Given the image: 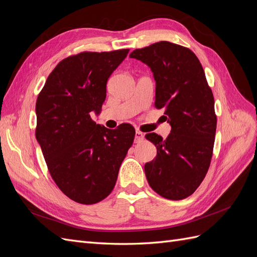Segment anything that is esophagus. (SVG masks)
<instances>
[{
  "label": "esophagus",
  "mask_w": 257,
  "mask_h": 257,
  "mask_svg": "<svg viewBox=\"0 0 257 257\" xmlns=\"http://www.w3.org/2000/svg\"><path fill=\"white\" fill-rule=\"evenodd\" d=\"M144 138H145V135L142 133V132L136 131V133H135V143L136 144L141 143L142 141H144Z\"/></svg>",
  "instance_id": "34e87169"
}]
</instances>
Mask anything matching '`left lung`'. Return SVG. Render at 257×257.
<instances>
[{
    "instance_id": "8db88e82",
    "label": "left lung",
    "mask_w": 257,
    "mask_h": 257,
    "mask_svg": "<svg viewBox=\"0 0 257 257\" xmlns=\"http://www.w3.org/2000/svg\"><path fill=\"white\" fill-rule=\"evenodd\" d=\"M130 58L151 68L154 105L164 108L172 126L166 139L155 133L146 135L158 149L155 159L145 165L147 180L164 198L184 199L203 182L214 145V98L204 68L193 51L169 42L136 49Z\"/></svg>"
}]
</instances>
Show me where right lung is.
<instances>
[{"mask_svg": "<svg viewBox=\"0 0 257 257\" xmlns=\"http://www.w3.org/2000/svg\"><path fill=\"white\" fill-rule=\"evenodd\" d=\"M128 49L81 52L62 60L36 100V139L53 181L67 197L96 204L114 188L135 130H109L91 119L99 113L110 75Z\"/></svg>", "mask_w": 257, "mask_h": 257, "instance_id": "obj_1", "label": "right lung"}]
</instances>
